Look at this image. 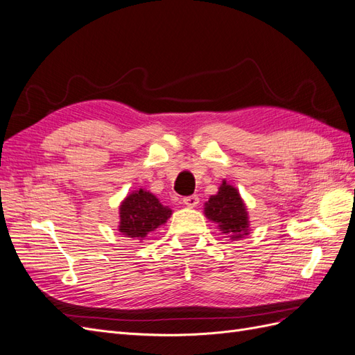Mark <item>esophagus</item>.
I'll return each mask as SVG.
<instances>
[{
  "label": "esophagus",
  "mask_w": 355,
  "mask_h": 355,
  "mask_svg": "<svg viewBox=\"0 0 355 355\" xmlns=\"http://www.w3.org/2000/svg\"><path fill=\"white\" fill-rule=\"evenodd\" d=\"M184 204H187L188 207H196L197 204L200 202V198H198V196H188V197H184Z\"/></svg>",
  "instance_id": "1"
}]
</instances>
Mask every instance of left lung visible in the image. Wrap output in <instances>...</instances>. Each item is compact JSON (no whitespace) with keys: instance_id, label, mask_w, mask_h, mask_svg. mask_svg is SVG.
Wrapping results in <instances>:
<instances>
[{"instance_id":"obj_1","label":"left lung","mask_w":355,"mask_h":355,"mask_svg":"<svg viewBox=\"0 0 355 355\" xmlns=\"http://www.w3.org/2000/svg\"><path fill=\"white\" fill-rule=\"evenodd\" d=\"M206 216L219 223L223 232L234 234L232 239H241L249 228V218L244 202L234 187L223 182L216 196L206 202Z\"/></svg>"}]
</instances>
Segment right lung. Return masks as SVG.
Masks as SVG:
<instances>
[{
	"label": "right lung",
	"mask_w": 355,
	"mask_h": 355,
	"mask_svg": "<svg viewBox=\"0 0 355 355\" xmlns=\"http://www.w3.org/2000/svg\"><path fill=\"white\" fill-rule=\"evenodd\" d=\"M170 214L171 210L163 206L151 192L139 189L121 202L120 232L130 239H144L148 232L163 225Z\"/></svg>",
	"instance_id": "1"
}]
</instances>
